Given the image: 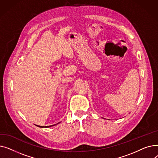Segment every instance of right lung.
Returning a JSON list of instances; mask_svg holds the SVG:
<instances>
[{
	"mask_svg": "<svg viewBox=\"0 0 158 158\" xmlns=\"http://www.w3.org/2000/svg\"><path fill=\"white\" fill-rule=\"evenodd\" d=\"M60 122H59V123H57V124H58V123H60ZM55 125H56V124H54V125H52V126H38V127H42V128H44V127H45V128H46V127H52V126H55Z\"/></svg>",
	"mask_w": 158,
	"mask_h": 158,
	"instance_id": "1",
	"label": "right lung"
}]
</instances>
